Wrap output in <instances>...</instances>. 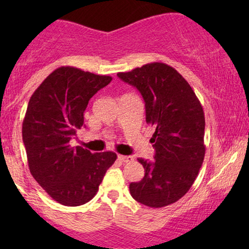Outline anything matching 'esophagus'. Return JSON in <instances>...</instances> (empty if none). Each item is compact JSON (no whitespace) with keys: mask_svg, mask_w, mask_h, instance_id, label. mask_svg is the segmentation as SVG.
Masks as SVG:
<instances>
[{"mask_svg":"<svg viewBox=\"0 0 249 249\" xmlns=\"http://www.w3.org/2000/svg\"><path fill=\"white\" fill-rule=\"evenodd\" d=\"M118 160L119 161L124 162V163H128L132 161L131 156H125V155H118Z\"/></svg>","mask_w":249,"mask_h":249,"instance_id":"esophagus-1","label":"esophagus"}]
</instances>
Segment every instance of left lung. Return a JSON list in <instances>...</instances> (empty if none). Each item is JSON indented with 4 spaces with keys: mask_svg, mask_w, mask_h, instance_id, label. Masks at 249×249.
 I'll return each instance as SVG.
<instances>
[{
    "mask_svg": "<svg viewBox=\"0 0 249 249\" xmlns=\"http://www.w3.org/2000/svg\"><path fill=\"white\" fill-rule=\"evenodd\" d=\"M118 77L139 90L146 122L155 128V161L138 159L145 176L130 183L131 196L155 209L176 203L190 189L205 156L200 102L185 78L165 63H148Z\"/></svg>",
    "mask_w": 249,
    "mask_h": 249,
    "instance_id": "8db88e82",
    "label": "left lung"
}]
</instances>
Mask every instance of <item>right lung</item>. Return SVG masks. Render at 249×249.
Returning a JSON list of instances; mask_svg holds the SVG:
<instances>
[{
	"label": "right lung",
	"mask_w": 249,
	"mask_h": 249,
	"mask_svg": "<svg viewBox=\"0 0 249 249\" xmlns=\"http://www.w3.org/2000/svg\"><path fill=\"white\" fill-rule=\"evenodd\" d=\"M112 77L73 67L54 70L30 97L22 122L32 176L57 203L79 206L96 195L105 172L117 160L113 152L90 153L70 141L84 125V112Z\"/></svg>",
	"instance_id": "right-lung-1"
}]
</instances>
